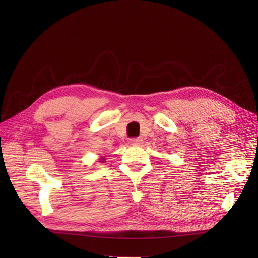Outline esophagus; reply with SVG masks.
<instances>
[{
	"instance_id": "1",
	"label": "esophagus",
	"mask_w": 258,
	"mask_h": 258,
	"mask_svg": "<svg viewBox=\"0 0 258 258\" xmlns=\"http://www.w3.org/2000/svg\"><path fill=\"white\" fill-rule=\"evenodd\" d=\"M131 143L134 144V145H141L143 143V140L142 138H132L131 139Z\"/></svg>"
}]
</instances>
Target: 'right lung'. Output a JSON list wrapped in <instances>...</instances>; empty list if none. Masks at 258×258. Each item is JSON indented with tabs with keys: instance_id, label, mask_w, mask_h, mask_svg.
<instances>
[{
	"instance_id": "obj_1",
	"label": "right lung",
	"mask_w": 258,
	"mask_h": 258,
	"mask_svg": "<svg viewBox=\"0 0 258 258\" xmlns=\"http://www.w3.org/2000/svg\"><path fill=\"white\" fill-rule=\"evenodd\" d=\"M99 160H100V162H102V163H104V161H105V159H104L103 157H102V158H100Z\"/></svg>"
}]
</instances>
